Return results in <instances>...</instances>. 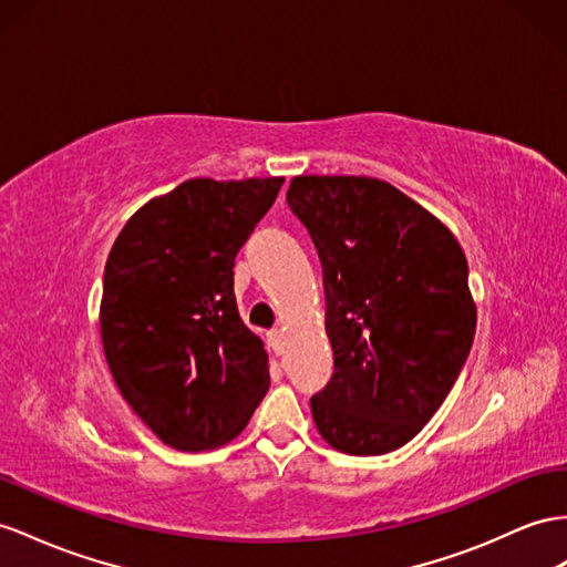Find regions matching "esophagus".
<instances>
[{
	"label": "esophagus",
	"mask_w": 567,
	"mask_h": 567,
	"mask_svg": "<svg viewBox=\"0 0 567 567\" xmlns=\"http://www.w3.org/2000/svg\"><path fill=\"white\" fill-rule=\"evenodd\" d=\"M270 347H272L275 354H282L285 352V332L280 328H275L270 332Z\"/></svg>",
	"instance_id": "obj_1"
}]
</instances>
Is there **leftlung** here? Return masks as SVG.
I'll use <instances>...</instances> for the list:
<instances>
[{
    "instance_id": "1",
    "label": "left lung",
    "mask_w": 567,
    "mask_h": 567,
    "mask_svg": "<svg viewBox=\"0 0 567 567\" xmlns=\"http://www.w3.org/2000/svg\"><path fill=\"white\" fill-rule=\"evenodd\" d=\"M287 203L323 266L330 383L318 433L347 455H385L439 412L470 357L476 307L467 258L439 217L371 177L307 174Z\"/></svg>"
}]
</instances>
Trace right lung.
<instances>
[{
	"mask_svg": "<svg viewBox=\"0 0 567 567\" xmlns=\"http://www.w3.org/2000/svg\"><path fill=\"white\" fill-rule=\"evenodd\" d=\"M282 182L188 179L138 208L112 244L100 301L107 367L174 450L237 439L268 393L264 342L237 309L235 258Z\"/></svg>",
	"mask_w": 567,
	"mask_h": 567,
	"instance_id": "1",
	"label": "right lung"
}]
</instances>
